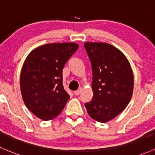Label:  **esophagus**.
<instances>
[{"label":"esophagus","mask_w":155,"mask_h":155,"mask_svg":"<svg viewBox=\"0 0 155 155\" xmlns=\"http://www.w3.org/2000/svg\"><path fill=\"white\" fill-rule=\"evenodd\" d=\"M81 88H79L77 91L74 92V94L76 95V96H79V94L81 93Z\"/></svg>","instance_id":"1"}]
</instances>
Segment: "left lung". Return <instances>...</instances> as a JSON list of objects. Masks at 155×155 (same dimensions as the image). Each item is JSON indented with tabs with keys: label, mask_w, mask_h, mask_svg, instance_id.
<instances>
[{
	"label": "left lung",
	"mask_w": 155,
	"mask_h": 155,
	"mask_svg": "<svg viewBox=\"0 0 155 155\" xmlns=\"http://www.w3.org/2000/svg\"><path fill=\"white\" fill-rule=\"evenodd\" d=\"M91 61L93 96L84 104L92 118L106 123L127 107L132 96L133 73L128 59L120 50L108 43L84 44Z\"/></svg>",
	"instance_id": "1"
}]
</instances>
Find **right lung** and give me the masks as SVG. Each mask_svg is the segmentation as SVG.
Wrapping results in <instances>:
<instances>
[{
	"mask_svg": "<svg viewBox=\"0 0 155 155\" xmlns=\"http://www.w3.org/2000/svg\"><path fill=\"white\" fill-rule=\"evenodd\" d=\"M79 48L74 42L50 43L32 51L20 74V90L27 108L37 118L51 120L62 111L70 96L64 89L62 71Z\"/></svg>",
	"mask_w": 155,
	"mask_h": 155,
	"instance_id": "add662e5",
	"label": "right lung"
}]
</instances>
